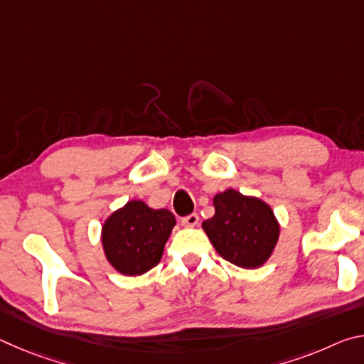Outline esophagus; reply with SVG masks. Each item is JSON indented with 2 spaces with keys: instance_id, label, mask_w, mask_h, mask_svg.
Instances as JSON below:
<instances>
[{
  "instance_id": "esophagus-1",
  "label": "esophagus",
  "mask_w": 364,
  "mask_h": 364,
  "mask_svg": "<svg viewBox=\"0 0 364 364\" xmlns=\"http://www.w3.org/2000/svg\"><path fill=\"white\" fill-rule=\"evenodd\" d=\"M181 223H183V226H186V228H194L197 223H199V215L191 213L189 217H184L181 220Z\"/></svg>"
}]
</instances>
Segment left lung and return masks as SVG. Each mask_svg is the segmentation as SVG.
Listing matches in <instances>:
<instances>
[{
	"mask_svg": "<svg viewBox=\"0 0 364 364\" xmlns=\"http://www.w3.org/2000/svg\"><path fill=\"white\" fill-rule=\"evenodd\" d=\"M215 215L202 223L215 250L232 264L245 269L263 267L273 255L281 226L267 202L226 189L213 197Z\"/></svg>",
	"mask_w": 364,
	"mask_h": 364,
	"instance_id": "obj_1",
	"label": "left lung"
}]
</instances>
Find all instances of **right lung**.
<instances>
[{
    "mask_svg": "<svg viewBox=\"0 0 364 364\" xmlns=\"http://www.w3.org/2000/svg\"><path fill=\"white\" fill-rule=\"evenodd\" d=\"M175 225L173 213L167 208H152L139 199L128 200L102 223L101 244L106 260L123 276L147 273L162 258Z\"/></svg>",
    "mask_w": 364,
    "mask_h": 364,
    "instance_id": "right-lung-1",
    "label": "right lung"
}]
</instances>
